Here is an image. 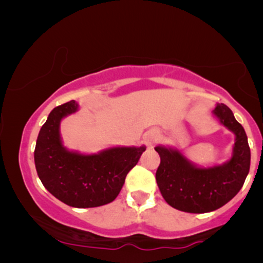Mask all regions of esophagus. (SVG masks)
Returning a JSON list of instances; mask_svg holds the SVG:
<instances>
[{
	"instance_id": "obj_1",
	"label": "esophagus",
	"mask_w": 263,
	"mask_h": 263,
	"mask_svg": "<svg viewBox=\"0 0 263 263\" xmlns=\"http://www.w3.org/2000/svg\"><path fill=\"white\" fill-rule=\"evenodd\" d=\"M145 140H146V145L148 147H152L154 141H156V135H154V134L147 135V138Z\"/></svg>"
}]
</instances>
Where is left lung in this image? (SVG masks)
<instances>
[{"label": "left lung", "mask_w": 263, "mask_h": 263, "mask_svg": "<svg viewBox=\"0 0 263 263\" xmlns=\"http://www.w3.org/2000/svg\"><path fill=\"white\" fill-rule=\"evenodd\" d=\"M213 114L236 135L233 156L226 164L200 168L190 164L178 151L156 147L160 157L157 184L164 200L176 210L188 213L218 210L237 195L249 174L250 147L242 124L225 104H218Z\"/></svg>", "instance_id": "1"}]
</instances>
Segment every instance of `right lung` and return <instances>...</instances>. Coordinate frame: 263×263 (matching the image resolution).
<instances>
[{
  "label": "right lung",
  "mask_w": 263,
  "mask_h": 263,
  "mask_svg": "<svg viewBox=\"0 0 263 263\" xmlns=\"http://www.w3.org/2000/svg\"><path fill=\"white\" fill-rule=\"evenodd\" d=\"M77 110L70 100L50 112L35 143V168L43 185L68 206L99 207L116 199L146 148L115 147L92 156L68 152L61 142L60 122Z\"/></svg>",
  "instance_id": "1"
}]
</instances>
